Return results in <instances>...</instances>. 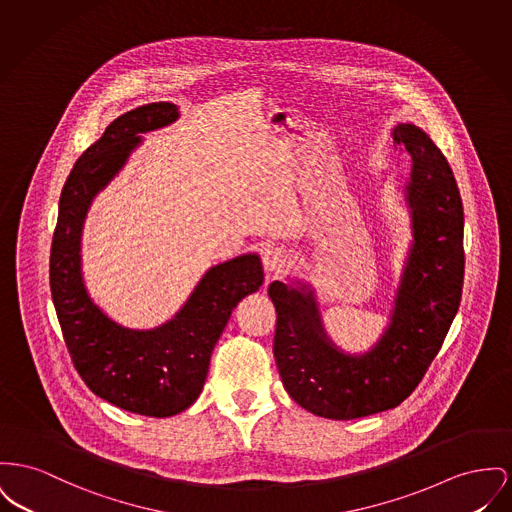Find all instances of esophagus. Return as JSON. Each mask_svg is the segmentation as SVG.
<instances>
[{
	"instance_id": "esophagus-1",
	"label": "esophagus",
	"mask_w": 512,
	"mask_h": 512,
	"mask_svg": "<svg viewBox=\"0 0 512 512\" xmlns=\"http://www.w3.org/2000/svg\"><path fill=\"white\" fill-rule=\"evenodd\" d=\"M263 265H265V271L272 272V274L284 271L288 267V253H286V249H282V247H269L263 253Z\"/></svg>"
}]
</instances>
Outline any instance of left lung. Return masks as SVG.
Here are the masks:
<instances>
[{
  "mask_svg": "<svg viewBox=\"0 0 512 512\" xmlns=\"http://www.w3.org/2000/svg\"><path fill=\"white\" fill-rule=\"evenodd\" d=\"M412 158L406 201L414 243L391 325L363 356L340 352L321 323L313 290L272 282L274 360L288 394L307 412L356 420L396 408L420 385L458 311L464 282V211L443 152L412 123L394 129Z\"/></svg>",
  "mask_w": 512,
  "mask_h": 512,
  "instance_id": "left-lung-1",
  "label": "left lung"
}]
</instances>
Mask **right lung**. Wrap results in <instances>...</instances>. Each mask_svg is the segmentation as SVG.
<instances>
[{"mask_svg":"<svg viewBox=\"0 0 512 512\" xmlns=\"http://www.w3.org/2000/svg\"><path fill=\"white\" fill-rule=\"evenodd\" d=\"M178 106L152 102L112 121L75 162L60 197L50 253V290L71 361L96 396L121 410L170 418L203 391L214 344L241 298L263 284L255 253L216 265L180 313L152 331H131L92 303L81 276V230L94 195L141 143V133L178 120Z\"/></svg>","mask_w":512,"mask_h":512,"instance_id":"right-lung-1","label":"right lung"}]
</instances>
